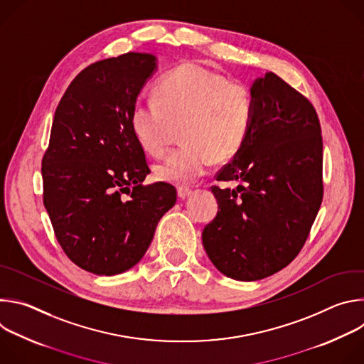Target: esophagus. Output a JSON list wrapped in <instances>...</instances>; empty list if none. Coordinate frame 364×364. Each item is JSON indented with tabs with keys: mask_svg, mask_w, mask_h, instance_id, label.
I'll return each instance as SVG.
<instances>
[{
	"mask_svg": "<svg viewBox=\"0 0 364 364\" xmlns=\"http://www.w3.org/2000/svg\"><path fill=\"white\" fill-rule=\"evenodd\" d=\"M177 194H178V197H180L181 200H186V198L191 194V190L187 188V187H180V188L177 190Z\"/></svg>",
	"mask_w": 364,
	"mask_h": 364,
	"instance_id": "1",
	"label": "esophagus"
}]
</instances>
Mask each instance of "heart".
I'll use <instances>...</instances> for the list:
<instances>
[{
    "label": "heart",
    "instance_id": "1",
    "mask_svg": "<svg viewBox=\"0 0 364 364\" xmlns=\"http://www.w3.org/2000/svg\"><path fill=\"white\" fill-rule=\"evenodd\" d=\"M155 100H138L131 129L151 155H163L171 141V124H183L186 144L155 167V176L176 186H190L215 160L225 161L243 146L253 118V93L240 82L194 63L166 75L155 87Z\"/></svg>",
    "mask_w": 364,
    "mask_h": 364
}]
</instances>
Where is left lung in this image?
<instances>
[{
  "label": "left lung",
  "instance_id": "1",
  "mask_svg": "<svg viewBox=\"0 0 364 364\" xmlns=\"http://www.w3.org/2000/svg\"><path fill=\"white\" fill-rule=\"evenodd\" d=\"M247 138L212 187L219 210L201 239L212 264L236 281H259L289 265L323 201V138L311 102L268 72L255 79Z\"/></svg>",
  "mask_w": 364,
  "mask_h": 364
}]
</instances>
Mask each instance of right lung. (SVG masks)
Returning a JSON list of instances; mask_svg holds the SVG:
<instances>
[{
  "instance_id": "right-lung-1",
  "label": "right lung",
  "mask_w": 364,
  "mask_h": 364,
  "mask_svg": "<svg viewBox=\"0 0 364 364\" xmlns=\"http://www.w3.org/2000/svg\"><path fill=\"white\" fill-rule=\"evenodd\" d=\"M155 70L157 58L134 51L96 62L55 112L41 161L43 203L65 253L95 275L135 267L177 200L171 184H142L149 168L131 129L132 107Z\"/></svg>"
}]
</instances>
